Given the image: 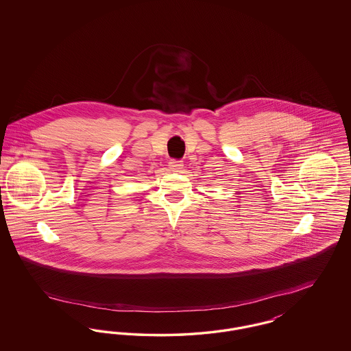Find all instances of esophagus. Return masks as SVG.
<instances>
[{
  "instance_id": "34e87169",
  "label": "esophagus",
  "mask_w": 351,
  "mask_h": 351,
  "mask_svg": "<svg viewBox=\"0 0 351 351\" xmlns=\"http://www.w3.org/2000/svg\"><path fill=\"white\" fill-rule=\"evenodd\" d=\"M168 166L171 168V171H175V172H180L182 168H183V162L182 160H176V159H172Z\"/></svg>"
}]
</instances>
